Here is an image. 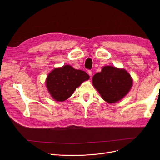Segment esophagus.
Masks as SVG:
<instances>
[{
    "label": "esophagus",
    "mask_w": 160,
    "mask_h": 160,
    "mask_svg": "<svg viewBox=\"0 0 160 160\" xmlns=\"http://www.w3.org/2000/svg\"><path fill=\"white\" fill-rule=\"evenodd\" d=\"M88 74L91 76H91H92V75H93V72H92V71L91 70H88Z\"/></svg>",
    "instance_id": "1"
}]
</instances>
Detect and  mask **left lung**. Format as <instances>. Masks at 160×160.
Returning <instances> with one entry per match:
<instances>
[{
    "mask_svg": "<svg viewBox=\"0 0 160 160\" xmlns=\"http://www.w3.org/2000/svg\"><path fill=\"white\" fill-rule=\"evenodd\" d=\"M93 85L105 101L113 103L128 93L132 86V79L125 69L105 66L93 76Z\"/></svg>",
    "mask_w": 160,
    "mask_h": 160,
    "instance_id": "obj_1",
    "label": "left lung"
}]
</instances>
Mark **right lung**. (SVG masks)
Listing matches in <instances>:
<instances>
[{"instance_id": "right-lung-1", "label": "right lung", "mask_w": 160, "mask_h": 160, "mask_svg": "<svg viewBox=\"0 0 160 160\" xmlns=\"http://www.w3.org/2000/svg\"><path fill=\"white\" fill-rule=\"evenodd\" d=\"M89 79L86 72L70 65L53 69L47 78V87L52 98L57 101L68 99L77 88Z\"/></svg>"}]
</instances>
